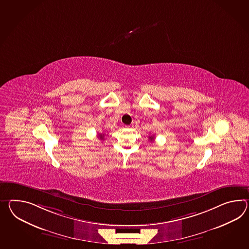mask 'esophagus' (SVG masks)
Returning <instances> with one entry per match:
<instances>
[{
    "label": "esophagus",
    "mask_w": 249,
    "mask_h": 249,
    "mask_svg": "<svg viewBox=\"0 0 249 249\" xmlns=\"http://www.w3.org/2000/svg\"><path fill=\"white\" fill-rule=\"evenodd\" d=\"M133 127L132 125H126V126H125V127H126V128H130V127Z\"/></svg>",
    "instance_id": "obj_1"
}]
</instances>
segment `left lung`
I'll use <instances>...</instances> for the list:
<instances>
[{
  "mask_svg": "<svg viewBox=\"0 0 249 249\" xmlns=\"http://www.w3.org/2000/svg\"><path fill=\"white\" fill-rule=\"evenodd\" d=\"M149 140H154V136H149Z\"/></svg>",
  "mask_w": 249,
  "mask_h": 249,
  "instance_id": "left-lung-1",
  "label": "left lung"
}]
</instances>
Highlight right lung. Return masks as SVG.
<instances>
[{"label":"right lung","mask_w":249,"mask_h":249,"mask_svg":"<svg viewBox=\"0 0 249 249\" xmlns=\"http://www.w3.org/2000/svg\"><path fill=\"white\" fill-rule=\"evenodd\" d=\"M98 137L100 138V140H103V139H104V134L100 133L98 135Z\"/></svg>","instance_id":"1"}]
</instances>
